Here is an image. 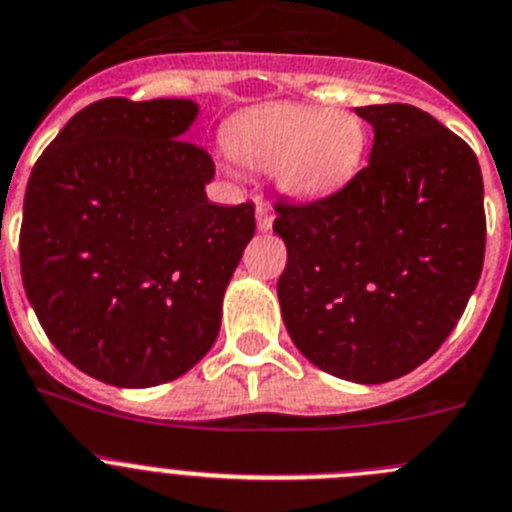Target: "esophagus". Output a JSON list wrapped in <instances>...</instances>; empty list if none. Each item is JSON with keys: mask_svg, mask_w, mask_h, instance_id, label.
Returning a JSON list of instances; mask_svg holds the SVG:
<instances>
[{"mask_svg": "<svg viewBox=\"0 0 512 512\" xmlns=\"http://www.w3.org/2000/svg\"><path fill=\"white\" fill-rule=\"evenodd\" d=\"M255 217H257V229H260V232H270L272 229V214H270V209L267 207H257V212H255Z\"/></svg>", "mask_w": 512, "mask_h": 512, "instance_id": "esophagus-1", "label": "esophagus"}]
</instances>
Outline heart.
Masks as SVG:
<instances>
[{"instance_id":"1","label":"heart","mask_w":512,"mask_h":512,"mask_svg":"<svg viewBox=\"0 0 512 512\" xmlns=\"http://www.w3.org/2000/svg\"><path fill=\"white\" fill-rule=\"evenodd\" d=\"M234 161L275 171L278 189L300 202H318L341 191L364 164L369 131L348 111L323 105L267 103L234 116L224 128Z\"/></svg>"}]
</instances>
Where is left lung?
Listing matches in <instances>:
<instances>
[{
  "mask_svg": "<svg viewBox=\"0 0 512 512\" xmlns=\"http://www.w3.org/2000/svg\"><path fill=\"white\" fill-rule=\"evenodd\" d=\"M369 166L333 197L275 207L288 247L283 321L310 364L353 384L422 366L450 336L485 260L472 148L414 105H364Z\"/></svg>",
  "mask_w": 512,
  "mask_h": 512,
  "instance_id": "left-lung-1",
  "label": "left lung"
}]
</instances>
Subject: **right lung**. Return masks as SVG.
Instances as JSON below:
<instances>
[{"label": "right lung", "instance_id": "right-lung-1", "mask_svg": "<svg viewBox=\"0 0 512 512\" xmlns=\"http://www.w3.org/2000/svg\"><path fill=\"white\" fill-rule=\"evenodd\" d=\"M199 103L105 98L37 159L19 232L22 283L47 338L93 379L146 389L197 366L255 234L219 207L214 164L184 141Z\"/></svg>", "mask_w": 512, "mask_h": 512}]
</instances>
